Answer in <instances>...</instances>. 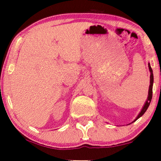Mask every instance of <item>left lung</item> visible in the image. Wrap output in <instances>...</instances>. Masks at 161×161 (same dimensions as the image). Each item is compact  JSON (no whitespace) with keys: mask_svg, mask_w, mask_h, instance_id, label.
I'll return each mask as SVG.
<instances>
[{"mask_svg":"<svg viewBox=\"0 0 161 161\" xmlns=\"http://www.w3.org/2000/svg\"><path fill=\"white\" fill-rule=\"evenodd\" d=\"M148 67H149V72H150V85H149V91H148V97H147V99L146 100V102H145L144 106H143L142 109L141 110V111L139 112V114H138V116H136V118L134 119L133 122L131 123H133L134 122H136V120L138 119H139L141 116H142L144 115V114L146 112V111L148 108L149 104H150V102L152 100V97H153V80H154V78H153V69H152L151 68V66H150V64L148 63ZM131 123H130V124H131Z\"/></svg>","mask_w":161,"mask_h":161,"instance_id":"left-lung-1","label":"left lung"}]
</instances>
